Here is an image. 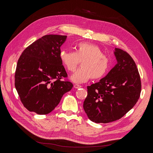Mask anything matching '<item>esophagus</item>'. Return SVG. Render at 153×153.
I'll list each match as a JSON object with an SVG mask.
<instances>
[{
    "label": "esophagus",
    "mask_w": 153,
    "mask_h": 153,
    "mask_svg": "<svg viewBox=\"0 0 153 153\" xmlns=\"http://www.w3.org/2000/svg\"><path fill=\"white\" fill-rule=\"evenodd\" d=\"M82 86L79 85H78V84H75L74 85V88H82Z\"/></svg>",
    "instance_id": "34e87169"
}]
</instances>
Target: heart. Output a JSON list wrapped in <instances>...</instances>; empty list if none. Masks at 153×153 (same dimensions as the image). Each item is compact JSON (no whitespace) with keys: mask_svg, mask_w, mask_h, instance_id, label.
Returning <instances> with one entry per match:
<instances>
[{"mask_svg":"<svg viewBox=\"0 0 153 153\" xmlns=\"http://www.w3.org/2000/svg\"><path fill=\"white\" fill-rule=\"evenodd\" d=\"M60 59L70 72L74 71L82 61V67L70 77L75 83L85 82L91 78L93 79L101 78L106 74L111 64L110 59L104 54L102 49L88 42L79 43L76 52L62 50Z\"/></svg>","mask_w":153,"mask_h":153,"instance_id":"1","label":"heart"}]
</instances>
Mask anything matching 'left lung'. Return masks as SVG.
<instances>
[{
  "instance_id": "8db88e82",
  "label": "left lung",
  "mask_w": 153,
  "mask_h": 153,
  "mask_svg": "<svg viewBox=\"0 0 153 153\" xmlns=\"http://www.w3.org/2000/svg\"><path fill=\"white\" fill-rule=\"evenodd\" d=\"M114 54L117 64L99 82L87 86L83 108L88 118L96 123L120 119L140 97L141 78L132 57L118 48Z\"/></svg>"
}]
</instances>
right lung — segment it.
Returning a JSON list of instances; mask_svg holds the SVG:
<instances>
[{
  "mask_svg": "<svg viewBox=\"0 0 153 153\" xmlns=\"http://www.w3.org/2000/svg\"><path fill=\"white\" fill-rule=\"evenodd\" d=\"M67 36L46 35L27 47L17 62L15 86L28 111L47 114L59 105L73 84L62 81L67 74L60 59Z\"/></svg>",
  "mask_w": 153,
  "mask_h": 153,
  "instance_id": "add662e5",
  "label": "right lung"
}]
</instances>
